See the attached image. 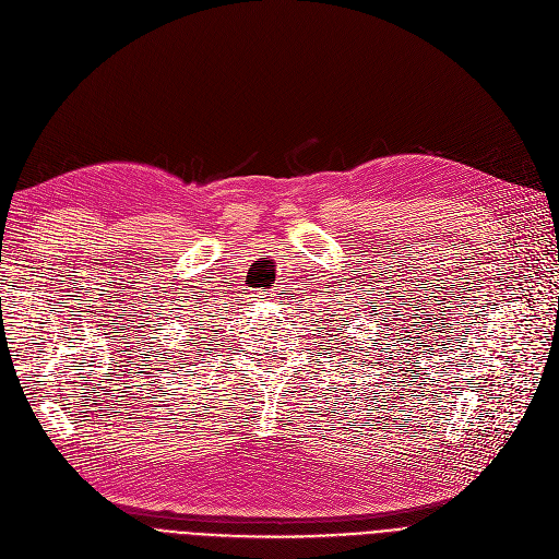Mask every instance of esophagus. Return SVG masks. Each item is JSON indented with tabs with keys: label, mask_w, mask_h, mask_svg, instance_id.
Returning <instances> with one entry per match:
<instances>
[{
	"label": "esophagus",
	"mask_w": 559,
	"mask_h": 559,
	"mask_svg": "<svg viewBox=\"0 0 559 559\" xmlns=\"http://www.w3.org/2000/svg\"><path fill=\"white\" fill-rule=\"evenodd\" d=\"M264 297H272V295H270V293H266V295H264Z\"/></svg>",
	"instance_id": "esophagus-1"
}]
</instances>
